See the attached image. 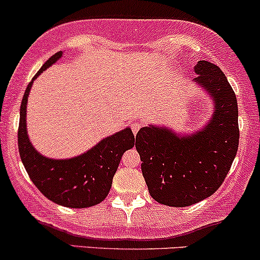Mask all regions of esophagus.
<instances>
[{"label": "esophagus", "instance_id": "34e87169", "mask_svg": "<svg viewBox=\"0 0 260 260\" xmlns=\"http://www.w3.org/2000/svg\"><path fill=\"white\" fill-rule=\"evenodd\" d=\"M131 129H132V132L135 133V135H137V133H138V131L141 129V124H139V123L131 124Z\"/></svg>", "mask_w": 260, "mask_h": 260}]
</instances>
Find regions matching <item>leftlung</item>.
Listing matches in <instances>:
<instances>
[{
	"label": "left lung",
	"instance_id": "1",
	"mask_svg": "<svg viewBox=\"0 0 260 260\" xmlns=\"http://www.w3.org/2000/svg\"><path fill=\"white\" fill-rule=\"evenodd\" d=\"M193 70L195 82L215 101V113L204 129L180 138L167 128L150 125L136 137L150 196L167 206H190L215 193L238 149V105L226 75L206 60H200Z\"/></svg>",
	"mask_w": 260,
	"mask_h": 260
}]
</instances>
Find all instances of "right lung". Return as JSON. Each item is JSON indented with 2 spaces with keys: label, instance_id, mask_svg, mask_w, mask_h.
Instances as JSON below:
<instances>
[{
  "label": "right lung",
  "instance_id": "right-lung-1",
  "mask_svg": "<svg viewBox=\"0 0 260 260\" xmlns=\"http://www.w3.org/2000/svg\"><path fill=\"white\" fill-rule=\"evenodd\" d=\"M61 54L58 51L50 56L33 80L58 60ZM33 80L25 88L19 113L18 149L25 170L37 189L50 201L71 209L95 206L107 198L122 155L135 147V136L129 128H125L76 158L65 160L45 158L34 149L27 136L25 113Z\"/></svg>",
  "mask_w": 260,
  "mask_h": 260
}]
</instances>
